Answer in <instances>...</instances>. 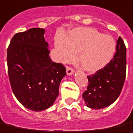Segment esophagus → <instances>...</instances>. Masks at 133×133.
Listing matches in <instances>:
<instances>
[{
	"mask_svg": "<svg viewBox=\"0 0 133 133\" xmlns=\"http://www.w3.org/2000/svg\"><path fill=\"white\" fill-rule=\"evenodd\" d=\"M66 73L67 75L70 76V75H72L75 73L74 70L72 69L71 68H69V67H67L66 68Z\"/></svg>",
	"mask_w": 133,
	"mask_h": 133,
	"instance_id": "obj_1",
	"label": "esophagus"
}]
</instances>
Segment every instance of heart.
I'll return each instance as SVG.
<instances>
[{
  "label": "heart",
  "instance_id": "obj_1",
  "mask_svg": "<svg viewBox=\"0 0 133 133\" xmlns=\"http://www.w3.org/2000/svg\"><path fill=\"white\" fill-rule=\"evenodd\" d=\"M55 47L60 61H72L79 53L78 62L82 68L87 72L95 73L111 61L116 51V42L111 36L94 28L77 27L65 38L57 37Z\"/></svg>",
  "mask_w": 133,
  "mask_h": 133
}]
</instances>
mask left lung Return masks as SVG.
I'll return each mask as SVG.
<instances>
[{
    "label": "left lung",
    "mask_w": 133,
    "mask_h": 133,
    "mask_svg": "<svg viewBox=\"0 0 133 133\" xmlns=\"http://www.w3.org/2000/svg\"><path fill=\"white\" fill-rule=\"evenodd\" d=\"M126 74V48L119 37L116 52L104 69L87 76L89 85L82 94L85 104L90 109H101L110 106L119 97Z\"/></svg>",
    "instance_id": "1"
}]
</instances>
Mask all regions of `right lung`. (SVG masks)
Segmentation results:
<instances>
[{
    "label": "right lung",
    "mask_w": 133,
    "mask_h": 133,
    "mask_svg": "<svg viewBox=\"0 0 133 133\" xmlns=\"http://www.w3.org/2000/svg\"><path fill=\"white\" fill-rule=\"evenodd\" d=\"M45 29L31 28L12 38L7 51L8 76L13 94L25 108L42 111L53 106L65 68L49 56Z\"/></svg>",
    "instance_id": "right-lung-1"
}]
</instances>
